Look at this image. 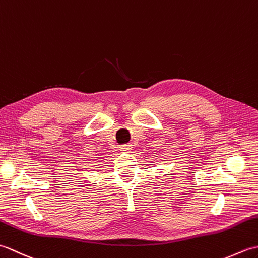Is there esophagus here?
<instances>
[{
	"mask_svg": "<svg viewBox=\"0 0 258 258\" xmlns=\"http://www.w3.org/2000/svg\"><path fill=\"white\" fill-rule=\"evenodd\" d=\"M120 151L123 153H131V151H132V145H123L120 147Z\"/></svg>",
	"mask_w": 258,
	"mask_h": 258,
	"instance_id": "obj_1",
	"label": "esophagus"
}]
</instances>
